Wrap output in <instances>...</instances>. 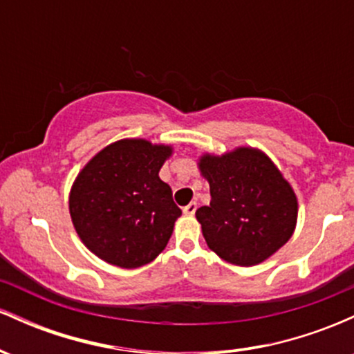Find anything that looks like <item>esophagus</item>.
I'll return each mask as SVG.
<instances>
[{"instance_id": "1", "label": "esophagus", "mask_w": 354, "mask_h": 354, "mask_svg": "<svg viewBox=\"0 0 354 354\" xmlns=\"http://www.w3.org/2000/svg\"><path fill=\"white\" fill-rule=\"evenodd\" d=\"M194 211H196V203H194V201H191L189 205H186L185 208H183V213L188 214V216H193Z\"/></svg>"}]
</instances>
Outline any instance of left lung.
<instances>
[{"instance_id":"1","label":"left lung","mask_w":354,"mask_h":354,"mask_svg":"<svg viewBox=\"0 0 354 354\" xmlns=\"http://www.w3.org/2000/svg\"><path fill=\"white\" fill-rule=\"evenodd\" d=\"M209 206L196 211L203 236L225 261L253 266L265 261L293 234L298 201L266 154L238 148L223 156H203Z\"/></svg>"}]
</instances>
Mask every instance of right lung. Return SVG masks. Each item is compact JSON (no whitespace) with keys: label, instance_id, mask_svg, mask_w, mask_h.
Masks as SVG:
<instances>
[{"label":"right lung","instance_id":"add662e5","mask_svg":"<svg viewBox=\"0 0 354 354\" xmlns=\"http://www.w3.org/2000/svg\"><path fill=\"white\" fill-rule=\"evenodd\" d=\"M169 146L121 140L96 154L70 194L76 233L98 258L121 268L151 263L168 245L181 209L160 180Z\"/></svg>","mask_w":354,"mask_h":354}]
</instances>
